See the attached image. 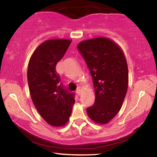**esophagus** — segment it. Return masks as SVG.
<instances>
[{
    "instance_id": "34e87169",
    "label": "esophagus",
    "mask_w": 157,
    "mask_h": 157,
    "mask_svg": "<svg viewBox=\"0 0 157 157\" xmlns=\"http://www.w3.org/2000/svg\"><path fill=\"white\" fill-rule=\"evenodd\" d=\"M76 93H77V94H78V95H80L81 94V90L79 89V88H78V89H77V90H76Z\"/></svg>"
}]
</instances>
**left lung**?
I'll return each mask as SVG.
<instances>
[{"mask_svg":"<svg viewBox=\"0 0 157 157\" xmlns=\"http://www.w3.org/2000/svg\"><path fill=\"white\" fill-rule=\"evenodd\" d=\"M78 50L93 79L95 101L87 109L89 117L98 124L109 123L120 112L128 88V67L121 48L105 37L81 41Z\"/></svg>","mask_w":157,"mask_h":157,"instance_id":"obj_1","label":"left lung"}]
</instances>
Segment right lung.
<instances>
[{
	"mask_svg": "<svg viewBox=\"0 0 157 157\" xmlns=\"http://www.w3.org/2000/svg\"><path fill=\"white\" fill-rule=\"evenodd\" d=\"M72 40L51 39L41 43L33 53L28 63V82L35 107L44 120L54 127L68 122L75 104L74 94L59 85L56 71Z\"/></svg>",
	"mask_w": 157,
	"mask_h": 157,
	"instance_id": "1",
	"label": "right lung"
}]
</instances>
